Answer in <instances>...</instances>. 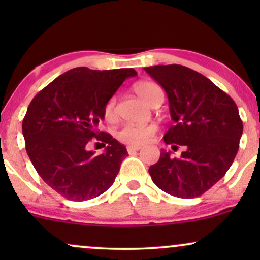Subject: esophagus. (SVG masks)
Instances as JSON below:
<instances>
[{"label": "esophagus", "instance_id": "1", "mask_svg": "<svg viewBox=\"0 0 260 260\" xmlns=\"http://www.w3.org/2000/svg\"><path fill=\"white\" fill-rule=\"evenodd\" d=\"M142 149V147H139V145H128L127 147V151L128 153H134V151H138Z\"/></svg>", "mask_w": 260, "mask_h": 260}]
</instances>
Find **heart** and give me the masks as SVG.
Here are the masks:
<instances>
[{
    "instance_id": "1",
    "label": "heart",
    "mask_w": 260,
    "mask_h": 260,
    "mask_svg": "<svg viewBox=\"0 0 260 260\" xmlns=\"http://www.w3.org/2000/svg\"><path fill=\"white\" fill-rule=\"evenodd\" d=\"M134 91L142 98L148 105L154 106L155 103L162 98V90L154 82H139L134 86ZM104 116L107 121L115 120L116 117V98L112 96L107 100L104 106ZM156 133L155 124H132L127 123L122 126L117 132V139L128 145H143Z\"/></svg>"
}]
</instances>
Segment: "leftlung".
<instances>
[{"label":"left lung","mask_w":260,"mask_h":260,"mask_svg":"<svg viewBox=\"0 0 260 260\" xmlns=\"http://www.w3.org/2000/svg\"><path fill=\"white\" fill-rule=\"evenodd\" d=\"M169 98L174 126L164 136L172 148L183 145L181 157L161 150L149 168L160 189L178 198H196L225 176L240 147L243 123L237 105L203 74L181 64L144 68Z\"/></svg>","instance_id":"obj_1"}]
</instances>
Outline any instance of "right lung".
<instances>
[{
	"mask_svg": "<svg viewBox=\"0 0 260 260\" xmlns=\"http://www.w3.org/2000/svg\"><path fill=\"white\" fill-rule=\"evenodd\" d=\"M133 68L98 71L77 67L61 74L35 95L22 129L25 149L47 186L73 202L92 199L115 182L127 149L111 134L100 132L104 106ZM92 141L106 146L96 155Z\"/></svg>",
	"mask_w": 260,
	"mask_h": 260,
	"instance_id": "1",
	"label": "right lung"
}]
</instances>
